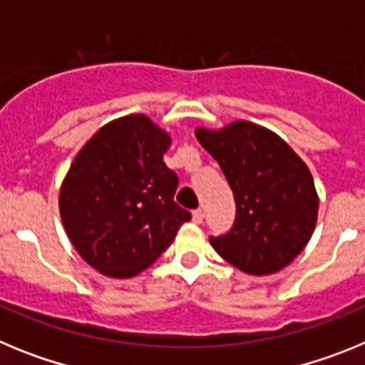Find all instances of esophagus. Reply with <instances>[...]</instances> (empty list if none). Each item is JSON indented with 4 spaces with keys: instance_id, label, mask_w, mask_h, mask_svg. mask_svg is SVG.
Returning <instances> with one entry per match:
<instances>
[{
    "instance_id": "1",
    "label": "esophagus",
    "mask_w": 365,
    "mask_h": 365,
    "mask_svg": "<svg viewBox=\"0 0 365 365\" xmlns=\"http://www.w3.org/2000/svg\"><path fill=\"white\" fill-rule=\"evenodd\" d=\"M202 219H205V214H202V210H193L192 221L195 222V225H201Z\"/></svg>"
}]
</instances>
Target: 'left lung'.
I'll return each instance as SVG.
<instances>
[{"mask_svg": "<svg viewBox=\"0 0 365 365\" xmlns=\"http://www.w3.org/2000/svg\"><path fill=\"white\" fill-rule=\"evenodd\" d=\"M235 199L230 232L210 237L215 252L235 269L267 276L287 267L311 240L318 193L307 164L274 131L237 120L222 130L197 128Z\"/></svg>", "mask_w": 365, "mask_h": 365, "instance_id": "8db88e82", "label": "left lung"}]
</instances>
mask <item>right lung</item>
Returning <instances> with one entry per match:
<instances>
[{
  "mask_svg": "<svg viewBox=\"0 0 365 365\" xmlns=\"http://www.w3.org/2000/svg\"><path fill=\"white\" fill-rule=\"evenodd\" d=\"M172 138L146 115L100 128L60 188V215L83 259L109 278L143 272L192 214L175 201L179 177L163 157Z\"/></svg>",
  "mask_w": 365,
  "mask_h": 365,
  "instance_id": "add662e5",
  "label": "right lung"
}]
</instances>
